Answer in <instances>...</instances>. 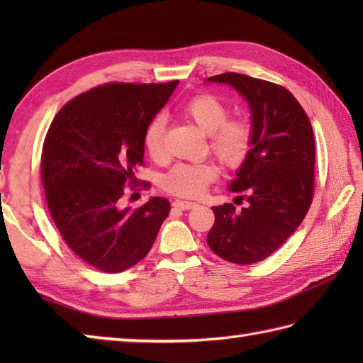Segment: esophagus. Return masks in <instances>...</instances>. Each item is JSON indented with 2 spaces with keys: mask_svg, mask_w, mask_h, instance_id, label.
Masks as SVG:
<instances>
[{
  "mask_svg": "<svg viewBox=\"0 0 363 363\" xmlns=\"http://www.w3.org/2000/svg\"><path fill=\"white\" fill-rule=\"evenodd\" d=\"M173 206L177 207V209L190 211V209H194V207H196V203H194V201H184V199H174Z\"/></svg>",
  "mask_w": 363,
  "mask_h": 363,
  "instance_id": "34e87169",
  "label": "esophagus"
}]
</instances>
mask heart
<instances>
[{"instance_id": "1", "label": "heart", "mask_w": 363, "mask_h": 363, "mask_svg": "<svg viewBox=\"0 0 363 363\" xmlns=\"http://www.w3.org/2000/svg\"><path fill=\"white\" fill-rule=\"evenodd\" d=\"M182 113L209 137V148L228 168H238L248 159L252 146V128L245 118H228L229 107L220 98L203 94L184 104ZM165 118L154 117L143 134V146L150 157H165ZM220 168L212 160L176 164L164 176L162 187L168 194L195 198L204 194L209 184L217 181Z\"/></svg>"}]
</instances>
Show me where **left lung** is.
<instances>
[{"label": "left lung", "mask_w": 363, "mask_h": 363, "mask_svg": "<svg viewBox=\"0 0 363 363\" xmlns=\"http://www.w3.org/2000/svg\"><path fill=\"white\" fill-rule=\"evenodd\" d=\"M233 86L250 103L252 146L230 190L248 206H215L209 248L228 262L251 265L287 242L313 199L315 140L303 106L279 84L238 73L211 76Z\"/></svg>", "instance_id": "8db88e82"}]
</instances>
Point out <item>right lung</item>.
I'll list each match as a JSON object with an SVG mask.
<instances>
[{
  "instance_id": "right-lung-1",
  "label": "right lung",
  "mask_w": 363,
  "mask_h": 363,
  "mask_svg": "<svg viewBox=\"0 0 363 363\" xmlns=\"http://www.w3.org/2000/svg\"><path fill=\"white\" fill-rule=\"evenodd\" d=\"M177 82L103 84L70 99L46 133L42 184L51 218L76 256L99 272L140 262L169 213L167 198L137 209H123L121 199L128 186L137 190L145 129Z\"/></svg>"
}]
</instances>
